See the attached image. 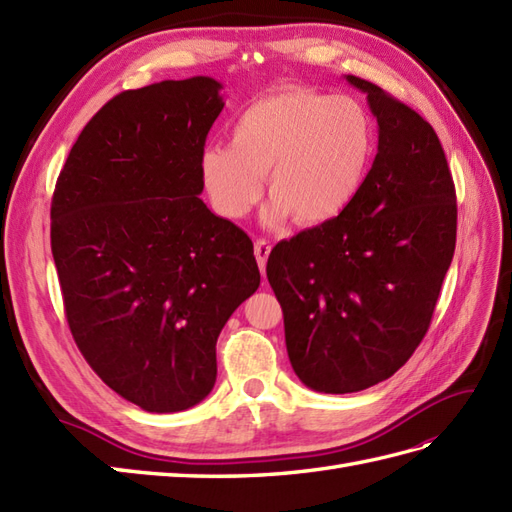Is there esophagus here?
<instances>
[{"instance_id": "obj_1", "label": "esophagus", "mask_w": 512, "mask_h": 512, "mask_svg": "<svg viewBox=\"0 0 512 512\" xmlns=\"http://www.w3.org/2000/svg\"><path fill=\"white\" fill-rule=\"evenodd\" d=\"M270 242L266 240H257L255 242V257H257V264H259V270L261 274L266 272V261H268V255H270Z\"/></svg>"}]
</instances>
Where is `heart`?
Instances as JSON below:
<instances>
[{"instance_id": "obj_1", "label": "heart", "mask_w": 512, "mask_h": 512, "mask_svg": "<svg viewBox=\"0 0 512 512\" xmlns=\"http://www.w3.org/2000/svg\"><path fill=\"white\" fill-rule=\"evenodd\" d=\"M374 155V123L355 97L287 86L255 99L231 127V142L203 149L199 175L220 216L242 218L272 196L264 220L322 225L357 199Z\"/></svg>"}]
</instances>
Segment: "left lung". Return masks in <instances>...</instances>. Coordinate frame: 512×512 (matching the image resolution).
Instances as JSON below:
<instances>
[{"mask_svg":"<svg viewBox=\"0 0 512 512\" xmlns=\"http://www.w3.org/2000/svg\"><path fill=\"white\" fill-rule=\"evenodd\" d=\"M368 95L378 153L344 214L272 248L266 274L283 309L296 376L355 393L396 374L422 342L456 244V194L441 142L383 88Z\"/></svg>","mask_w":512,"mask_h":512,"instance_id":"left-lung-1","label":"left lung"}]
</instances>
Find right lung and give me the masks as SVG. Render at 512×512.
<instances>
[{
  "label": "right lung",
  "instance_id": "add662e5",
  "mask_svg": "<svg viewBox=\"0 0 512 512\" xmlns=\"http://www.w3.org/2000/svg\"><path fill=\"white\" fill-rule=\"evenodd\" d=\"M220 90L196 75L116 95L82 129L51 201L75 344L103 383L149 413L207 398L222 326L259 287L251 238L201 199Z\"/></svg>",
  "mask_w": 512,
  "mask_h": 512
}]
</instances>
